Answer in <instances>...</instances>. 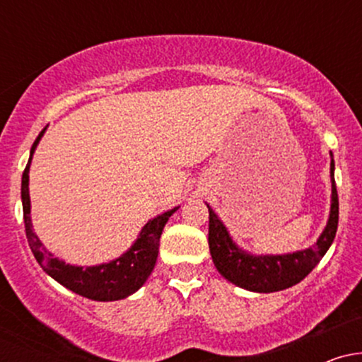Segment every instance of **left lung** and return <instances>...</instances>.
I'll return each mask as SVG.
<instances>
[{
  "mask_svg": "<svg viewBox=\"0 0 362 362\" xmlns=\"http://www.w3.org/2000/svg\"><path fill=\"white\" fill-rule=\"evenodd\" d=\"M332 156V153H330ZM335 163L330 161L332 177V204L330 216L323 233L317 243L306 250L286 253V255H253L242 250L233 242L226 226L218 214L209 209V250L213 262L224 279L233 282L238 288L255 291V293H276L288 289L305 279L317 267L337 233L339 224V195L334 178Z\"/></svg>",
  "mask_w": 362,
  "mask_h": 362,
  "instance_id": "8db88e82",
  "label": "left lung"
}]
</instances>
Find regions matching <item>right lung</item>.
<instances>
[{
	"label": "right lung",
	"instance_id": "obj_1",
	"mask_svg": "<svg viewBox=\"0 0 362 362\" xmlns=\"http://www.w3.org/2000/svg\"><path fill=\"white\" fill-rule=\"evenodd\" d=\"M44 131L40 132L39 138L32 144L30 158H28V163L22 175L25 233H27V240L32 248V253H34V257L39 262L40 267L44 269L45 274H49L52 279H56L59 284L68 288L69 291H73V293L93 301L124 300V298L136 293L146 282L149 274L155 269L161 231H163L170 216L175 213L178 207H173V209L167 211V213L149 219L143 226V230H141L134 245L126 253H122L119 259L112 260L109 264L80 267V265L66 264L64 260L52 257V253L45 250L39 236L34 233L30 218V194H28V170H30L32 156H34V151L40 138H42Z\"/></svg>",
	"mask_w": 362,
	"mask_h": 362
}]
</instances>
